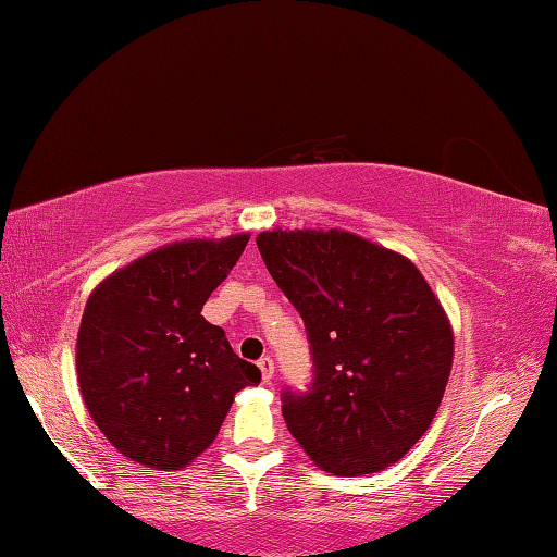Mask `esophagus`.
<instances>
[{
	"mask_svg": "<svg viewBox=\"0 0 557 557\" xmlns=\"http://www.w3.org/2000/svg\"><path fill=\"white\" fill-rule=\"evenodd\" d=\"M260 373H262V381H272V375H275V361H272L270 356H262L260 361Z\"/></svg>",
	"mask_w": 557,
	"mask_h": 557,
	"instance_id": "obj_1",
	"label": "esophagus"
}]
</instances>
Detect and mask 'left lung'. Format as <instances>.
Listing matches in <instances>:
<instances>
[{
    "mask_svg": "<svg viewBox=\"0 0 557 557\" xmlns=\"http://www.w3.org/2000/svg\"><path fill=\"white\" fill-rule=\"evenodd\" d=\"M258 250L305 319L314 385L285 393L287 430L319 469L375 474L408 455L445 395L455 332L422 272L342 228L265 231Z\"/></svg>",
    "mask_w": 557,
    "mask_h": 557,
    "instance_id": "1",
    "label": "left lung"
}]
</instances>
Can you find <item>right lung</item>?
<instances>
[{
	"label": "right lung",
	"instance_id": "add662e5",
	"mask_svg": "<svg viewBox=\"0 0 557 557\" xmlns=\"http://www.w3.org/2000/svg\"><path fill=\"white\" fill-rule=\"evenodd\" d=\"M248 233L162 245L108 275L83 309L75 373L90 418L120 455L174 471L213 445L235 393L260 383L201 317Z\"/></svg>",
	"mask_w": 557,
	"mask_h": 557
}]
</instances>
